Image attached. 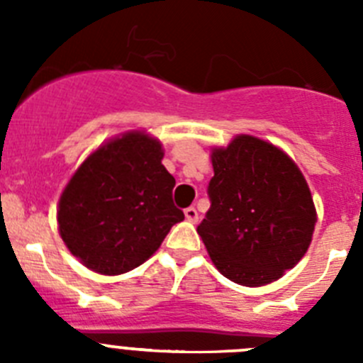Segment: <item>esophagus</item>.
Returning <instances> with one entry per match:
<instances>
[{
    "instance_id": "1",
    "label": "esophagus",
    "mask_w": 363,
    "mask_h": 363,
    "mask_svg": "<svg viewBox=\"0 0 363 363\" xmlns=\"http://www.w3.org/2000/svg\"><path fill=\"white\" fill-rule=\"evenodd\" d=\"M184 213H185V218H187L189 221H196L198 220L196 207H187V209H185Z\"/></svg>"
}]
</instances>
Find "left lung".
I'll return each instance as SVG.
<instances>
[{"label": "left lung", "mask_w": 363, "mask_h": 363, "mask_svg": "<svg viewBox=\"0 0 363 363\" xmlns=\"http://www.w3.org/2000/svg\"><path fill=\"white\" fill-rule=\"evenodd\" d=\"M211 207L198 225L211 259L230 281L271 284L306 255L316 211L306 178L271 143L236 136L213 150Z\"/></svg>", "instance_id": "8db88e82"}]
</instances>
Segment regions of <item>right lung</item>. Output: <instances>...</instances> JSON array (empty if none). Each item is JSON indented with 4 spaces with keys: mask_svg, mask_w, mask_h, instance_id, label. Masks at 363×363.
I'll use <instances>...</instances> for the list:
<instances>
[{
    "mask_svg": "<svg viewBox=\"0 0 363 363\" xmlns=\"http://www.w3.org/2000/svg\"><path fill=\"white\" fill-rule=\"evenodd\" d=\"M162 158L160 142L130 133L82 163L57 211L60 234L82 264L101 274L133 271L184 220L172 201L176 179Z\"/></svg>",
    "mask_w": 363,
    "mask_h": 363,
    "instance_id": "1",
    "label": "right lung"
}]
</instances>
